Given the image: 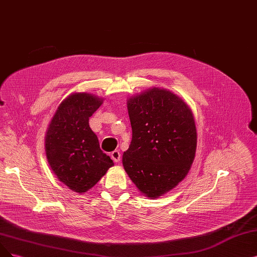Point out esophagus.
<instances>
[{
	"instance_id": "esophagus-1",
	"label": "esophagus",
	"mask_w": 257,
	"mask_h": 257,
	"mask_svg": "<svg viewBox=\"0 0 257 257\" xmlns=\"http://www.w3.org/2000/svg\"><path fill=\"white\" fill-rule=\"evenodd\" d=\"M111 158L114 163H119L121 161V153L118 151V150H116V151H113L111 153Z\"/></svg>"
}]
</instances>
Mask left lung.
I'll return each mask as SVG.
<instances>
[{"label":"left lung","mask_w":257,"mask_h":257,"mask_svg":"<svg viewBox=\"0 0 257 257\" xmlns=\"http://www.w3.org/2000/svg\"><path fill=\"white\" fill-rule=\"evenodd\" d=\"M127 109L133 136L123 167L141 192L157 198L175 187L193 163L192 112L178 95L159 88L130 99Z\"/></svg>","instance_id":"left-lung-1"}]
</instances>
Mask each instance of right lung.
Wrapping results in <instances>:
<instances>
[{"label":"right lung","instance_id":"add662e5","mask_svg":"<svg viewBox=\"0 0 257 257\" xmlns=\"http://www.w3.org/2000/svg\"><path fill=\"white\" fill-rule=\"evenodd\" d=\"M102 100L89 93H73L63 101L46 137V152L57 179L78 193L86 192L113 165L100 149L89 117Z\"/></svg>","mask_w":257,"mask_h":257}]
</instances>
